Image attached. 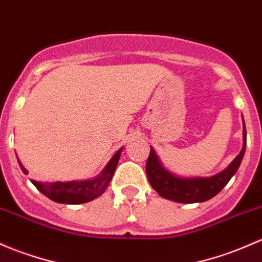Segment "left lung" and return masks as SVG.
Returning a JSON list of instances; mask_svg holds the SVG:
<instances>
[{
	"mask_svg": "<svg viewBox=\"0 0 262 262\" xmlns=\"http://www.w3.org/2000/svg\"><path fill=\"white\" fill-rule=\"evenodd\" d=\"M245 149H246V128L244 123V145L241 152L222 172L212 177H177L162 166L152 147L145 164V172L150 186L153 187L154 191L158 192L159 196L180 203L205 202L220 193L228 181L232 178V176L237 172L244 158Z\"/></svg>",
	"mask_w": 262,
	"mask_h": 262,
	"instance_id": "1",
	"label": "left lung"
}]
</instances>
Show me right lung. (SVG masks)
I'll return each instance as SVG.
<instances>
[{"label":"right lung","instance_id":"add662e5","mask_svg":"<svg viewBox=\"0 0 262 262\" xmlns=\"http://www.w3.org/2000/svg\"><path fill=\"white\" fill-rule=\"evenodd\" d=\"M123 148H120L112 159L108 162L105 168L101 170L99 176H96L93 180L86 181H70V182H41L31 181L34 186L38 191L50 200L57 203H65V205H79V203L89 202V201L95 200L100 194L104 193L109 186V182L112 181L113 174L115 172V168L119 162L120 154H122ZM18 164H20L22 172L27 174L26 168L22 166L20 159L17 158Z\"/></svg>","mask_w":262,"mask_h":262}]
</instances>
